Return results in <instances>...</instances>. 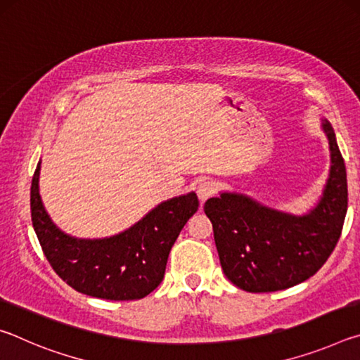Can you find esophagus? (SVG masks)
Listing matches in <instances>:
<instances>
[{
	"label": "esophagus",
	"instance_id": "34e87169",
	"mask_svg": "<svg viewBox=\"0 0 360 360\" xmlns=\"http://www.w3.org/2000/svg\"><path fill=\"white\" fill-rule=\"evenodd\" d=\"M197 193H198L200 202L203 203L216 193V184L212 181H202L197 187Z\"/></svg>",
	"mask_w": 360,
	"mask_h": 360
}]
</instances>
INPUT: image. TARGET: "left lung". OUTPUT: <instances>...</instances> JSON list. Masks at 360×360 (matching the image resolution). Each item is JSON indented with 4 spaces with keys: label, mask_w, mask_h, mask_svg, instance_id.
Here are the masks:
<instances>
[{
    "label": "left lung",
    "mask_w": 360,
    "mask_h": 360,
    "mask_svg": "<svg viewBox=\"0 0 360 360\" xmlns=\"http://www.w3.org/2000/svg\"><path fill=\"white\" fill-rule=\"evenodd\" d=\"M332 167L324 195L307 216L297 217L236 193L205 203L214 230L222 270L246 292H275L297 285L330 257L348 211V181L333 129L324 122Z\"/></svg>",
    "instance_id": "obj_1"
}]
</instances>
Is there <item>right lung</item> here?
Here are the masks:
<instances>
[{
	"label": "right lung",
	"instance_id": "obj_1",
	"mask_svg": "<svg viewBox=\"0 0 360 360\" xmlns=\"http://www.w3.org/2000/svg\"><path fill=\"white\" fill-rule=\"evenodd\" d=\"M39 163L32 181V222L53 271L81 294L129 302L149 295L165 276L168 255L182 227L198 210L197 193L158 205L124 233L105 240L65 235L44 211L38 192Z\"/></svg>",
	"mask_w": 360,
	"mask_h": 360
}]
</instances>
